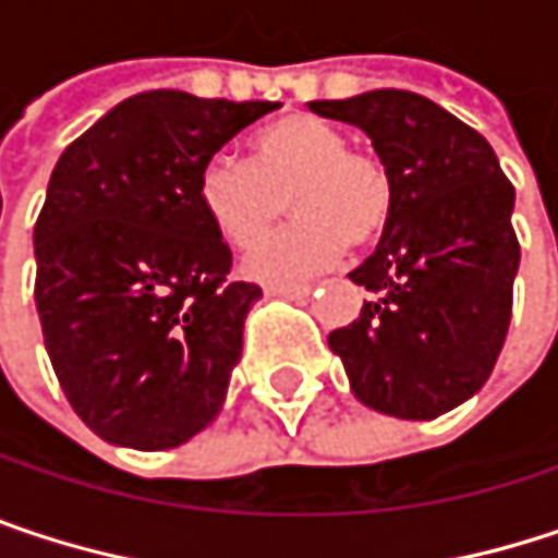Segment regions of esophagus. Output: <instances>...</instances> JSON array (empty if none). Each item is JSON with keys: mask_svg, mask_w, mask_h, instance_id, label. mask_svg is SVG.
Wrapping results in <instances>:
<instances>
[{"mask_svg": "<svg viewBox=\"0 0 558 558\" xmlns=\"http://www.w3.org/2000/svg\"><path fill=\"white\" fill-rule=\"evenodd\" d=\"M268 293H271V296L303 300V296H310V293H313V287H310V283H271V287H268Z\"/></svg>", "mask_w": 558, "mask_h": 558, "instance_id": "34e87169", "label": "esophagus"}]
</instances>
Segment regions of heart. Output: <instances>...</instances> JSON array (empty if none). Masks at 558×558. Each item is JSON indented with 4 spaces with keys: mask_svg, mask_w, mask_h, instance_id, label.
<instances>
[{
    "mask_svg": "<svg viewBox=\"0 0 558 558\" xmlns=\"http://www.w3.org/2000/svg\"><path fill=\"white\" fill-rule=\"evenodd\" d=\"M252 161L219 151L196 180V199L235 248H252L290 205L298 222L245 258V275L287 280L316 275L352 248L375 245L390 226L393 177L388 165L349 148L332 122L290 112L255 135Z\"/></svg>",
    "mask_w": 558,
    "mask_h": 558,
    "instance_id": "1",
    "label": "heart"
}]
</instances>
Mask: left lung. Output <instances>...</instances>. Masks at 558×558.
Listing matches in <instances>:
<instances>
[{"mask_svg":"<svg viewBox=\"0 0 558 558\" xmlns=\"http://www.w3.org/2000/svg\"><path fill=\"white\" fill-rule=\"evenodd\" d=\"M310 109L362 129L393 177L388 232L349 275L375 300L329 349L365 407L433 420L475 397L501 355L520 265L513 186L495 148L426 96L372 89Z\"/></svg>","mask_w":558,"mask_h":558,"instance_id":"8db88e82","label":"left lung"}]
</instances>
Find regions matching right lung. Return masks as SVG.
Returning <instances> with one entry per match:
<instances>
[{
	"mask_svg": "<svg viewBox=\"0 0 558 558\" xmlns=\"http://www.w3.org/2000/svg\"><path fill=\"white\" fill-rule=\"evenodd\" d=\"M278 102L129 96L54 165L35 222V303L76 416L106 442L173 449L222 410L258 283L196 199L203 165Z\"/></svg>",
	"mask_w": 558,
	"mask_h": 558,
	"instance_id": "right-lung-1",
	"label": "right lung"
}]
</instances>
